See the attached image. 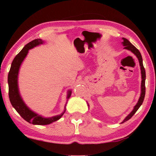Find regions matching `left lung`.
I'll list each match as a JSON object with an SVG mask.
<instances>
[{
    "label": "left lung",
    "mask_w": 156,
    "mask_h": 156,
    "mask_svg": "<svg viewBox=\"0 0 156 156\" xmlns=\"http://www.w3.org/2000/svg\"><path fill=\"white\" fill-rule=\"evenodd\" d=\"M123 42H122V43L123 44V46H125L124 48L127 49V50H129L130 51H131V52H133V54H135L136 55V57H138V61H139V63H140V70H141V75H142L141 94H140V97L139 98V100H138L137 104L134 106L133 110L131 112V114H130L129 116H127L126 118L124 120L122 121V123H124V122H126V121H127L128 120H129V119L133 116L134 114L137 112V110L139 108L140 106H141L143 102H144L145 94H146V86H145V81H146V71H145V68L144 67V65H143L142 56H141V55H140V52H139V50H138L135 46L133 45V44H132L127 39L123 37Z\"/></svg>",
    "instance_id": "left-lung-1"
}]
</instances>
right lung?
I'll list each match as a JSON object with an SVG mask.
<instances>
[{
    "mask_svg": "<svg viewBox=\"0 0 156 156\" xmlns=\"http://www.w3.org/2000/svg\"><path fill=\"white\" fill-rule=\"evenodd\" d=\"M42 43H43V41L41 39H35L25 44L23 50L15 57L14 59L12 60L8 76V95H9L10 101L12 106L18 112V114L22 116L23 119H25L27 122L35 125H48L52 122H55V121L59 120L62 116V115L65 114L66 111H64L62 114L58 115V116L50 117V118H43V117L35 114L30 110L23 102L20 96V94H19L18 87V74L21 63L25 59V57H26L30 49L33 48L34 47ZM70 95H71V91H69L68 93L67 99H69Z\"/></svg>",
    "mask_w": 156,
    "mask_h": 156,
    "instance_id": "add662e5",
    "label": "right lung"
}]
</instances>
